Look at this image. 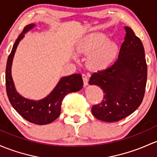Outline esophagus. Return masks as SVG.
<instances>
[{
	"label": "esophagus",
	"instance_id": "obj_1",
	"mask_svg": "<svg viewBox=\"0 0 157 157\" xmlns=\"http://www.w3.org/2000/svg\"><path fill=\"white\" fill-rule=\"evenodd\" d=\"M82 78H83L84 85L87 86L88 85V76L86 74H82Z\"/></svg>",
	"mask_w": 157,
	"mask_h": 157
}]
</instances>
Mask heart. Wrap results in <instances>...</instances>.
Masks as SVG:
<instances>
[{"mask_svg":"<svg viewBox=\"0 0 157 157\" xmlns=\"http://www.w3.org/2000/svg\"><path fill=\"white\" fill-rule=\"evenodd\" d=\"M77 52L81 54L93 53L89 58L90 67L95 70L105 68L114 60L117 54V46L109 42L107 36L102 33L94 34L82 40L77 44Z\"/></svg>","mask_w":157,"mask_h":157,"instance_id":"heart-1","label":"heart"}]
</instances>
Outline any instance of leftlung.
Returning a JSON list of instances; mask_svg holds the SVG:
<instances>
[{"mask_svg":"<svg viewBox=\"0 0 157 157\" xmlns=\"http://www.w3.org/2000/svg\"><path fill=\"white\" fill-rule=\"evenodd\" d=\"M118 58L110 67L92 74L90 85H98L103 99L91 109L94 117L116 122L133 113L141 105L145 91L147 67L141 40L129 27Z\"/></svg>","mask_w":157,"mask_h":157,"instance_id":"obj_1","label":"left lung"}]
</instances>
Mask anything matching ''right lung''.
Segmentation results:
<instances>
[{
	"label": "right lung",
	"instance_id": "obj_1",
	"mask_svg": "<svg viewBox=\"0 0 157 157\" xmlns=\"http://www.w3.org/2000/svg\"><path fill=\"white\" fill-rule=\"evenodd\" d=\"M34 27L35 24L25 26L13 45L6 62V89L11 105L21 117L33 124L45 125L53 122L60 116L61 103L64 97L70 93L80 90L83 85V80L81 74L62 77L54 90L46 97L40 100L26 99L16 91L11 75L13 57L18 43L24 38L25 33Z\"/></svg>",
	"mask_w": 157,
	"mask_h": 157
}]
</instances>
